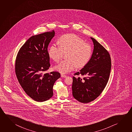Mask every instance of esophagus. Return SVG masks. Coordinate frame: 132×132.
<instances>
[{
	"instance_id": "obj_1",
	"label": "esophagus",
	"mask_w": 132,
	"mask_h": 132,
	"mask_svg": "<svg viewBox=\"0 0 132 132\" xmlns=\"http://www.w3.org/2000/svg\"><path fill=\"white\" fill-rule=\"evenodd\" d=\"M61 76L62 77H63V78H65V77H67V76L65 75H64V74H61Z\"/></svg>"
}]
</instances>
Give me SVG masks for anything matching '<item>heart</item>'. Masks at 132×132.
<instances>
[{
  "label": "heart",
  "mask_w": 132,
  "mask_h": 132,
  "mask_svg": "<svg viewBox=\"0 0 132 132\" xmlns=\"http://www.w3.org/2000/svg\"><path fill=\"white\" fill-rule=\"evenodd\" d=\"M66 54V60L55 66V69L62 74H66L76 68L85 66L92 55V47L86 43L78 36L70 34L62 36L58 44H51L48 49V55L54 61L58 62Z\"/></svg>",
  "instance_id": "obj_1"
}]
</instances>
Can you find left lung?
I'll return each instance as SVG.
<instances>
[{
    "mask_svg": "<svg viewBox=\"0 0 132 132\" xmlns=\"http://www.w3.org/2000/svg\"><path fill=\"white\" fill-rule=\"evenodd\" d=\"M94 51L90 60L73 77L72 94L79 102L87 103L95 100L104 90L111 71V61L109 52L94 38ZM84 76L81 79L79 75Z\"/></svg>",
    "mask_w": 132,
    "mask_h": 132,
    "instance_id": "left-lung-1",
    "label": "left lung"
}]
</instances>
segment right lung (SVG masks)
Masks as SVG:
<instances>
[{
  "label": "right lung",
  "mask_w": 132,
  "mask_h": 132,
  "mask_svg": "<svg viewBox=\"0 0 132 132\" xmlns=\"http://www.w3.org/2000/svg\"><path fill=\"white\" fill-rule=\"evenodd\" d=\"M54 36V30L33 36L16 56V77L26 94L37 102H44L52 97L54 84L60 77L58 72L43 74L51 66L48 47Z\"/></svg>",
  "instance_id": "right-lung-1"
}]
</instances>
